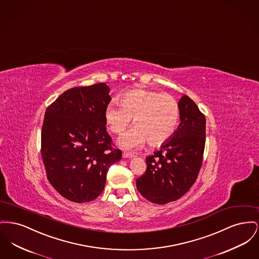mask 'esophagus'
Masks as SVG:
<instances>
[{
  "instance_id": "esophagus-1",
  "label": "esophagus",
  "mask_w": 259,
  "mask_h": 259,
  "mask_svg": "<svg viewBox=\"0 0 259 259\" xmlns=\"http://www.w3.org/2000/svg\"><path fill=\"white\" fill-rule=\"evenodd\" d=\"M135 155L133 153H130V152H123V158H134Z\"/></svg>"
}]
</instances>
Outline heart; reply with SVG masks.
<instances>
[{
    "label": "heart",
    "mask_w": 259,
    "mask_h": 259,
    "mask_svg": "<svg viewBox=\"0 0 259 259\" xmlns=\"http://www.w3.org/2000/svg\"><path fill=\"white\" fill-rule=\"evenodd\" d=\"M104 117L110 132L116 135L122 134L134 118L136 126L120 138L123 147H136L146 141L151 146H161L177 132L180 107L168 94L136 89L122 96L121 105L108 104Z\"/></svg>",
    "instance_id": "1"
}]
</instances>
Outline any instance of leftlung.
<instances>
[{
    "mask_svg": "<svg viewBox=\"0 0 259 259\" xmlns=\"http://www.w3.org/2000/svg\"><path fill=\"white\" fill-rule=\"evenodd\" d=\"M178 103L180 123L175 136L146 157V170L136 178L137 190L154 204H167L187 193L203 163L205 117L189 96Z\"/></svg>",
    "mask_w": 259,
    "mask_h": 259,
    "instance_id": "1",
    "label": "left lung"
}]
</instances>
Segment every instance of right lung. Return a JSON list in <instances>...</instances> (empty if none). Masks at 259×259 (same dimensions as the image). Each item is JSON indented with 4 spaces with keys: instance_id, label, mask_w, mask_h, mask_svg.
Masks as SVG:
<instances>
[{
    "instance_id": "add662e5",
    "label": "right lung",
    "mask_w": 259,
    "mask_h": 259,
    "mask_svg": "<svg viewBox=\"0 0 259 259\" xmlns=\"http://www.w3.org/2000/svg\"><path fill=\"white\" fill-rule=\"evenodd\" d=\"M110 101L109 88L98 82L70 89L46 110L42 163L52 186L71 202L97 198L110 166L122 158L106 131L104 114Z\"/></svg>"
}]
</instances>
